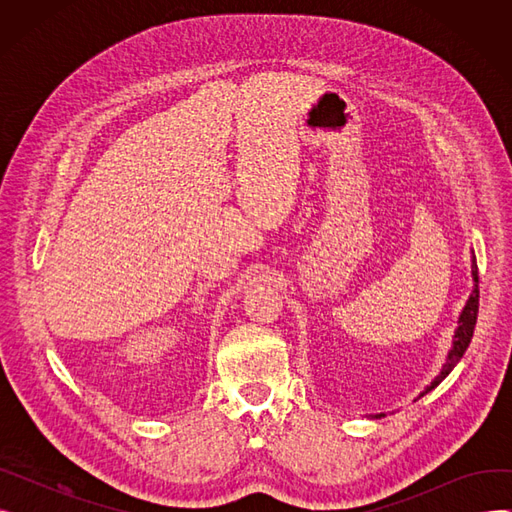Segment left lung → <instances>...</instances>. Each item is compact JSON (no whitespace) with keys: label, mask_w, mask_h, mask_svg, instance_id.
<instances>
[{"label":"left lung","mask_w":512,"mask_h":512,"mask_svg":"<svg viewBox=\"0 0 512 512\" xmlns=\"http://www.w3.org/2000/svg\"><path fill=\"white\" fill-rule=\"evenodd\" d=\"M471 274H473V282H475V284H473V292L469 294V301H467V305H465L463 311H461L459 328H456V332H454V340H452V348H450V353H448V359H446V363H444V367H442L438 378L421 392V396L427 394L429 390H434V388L446 378V375L456 367V363H459V361L463 359V355H465V351H467V346H469V342H471V338H473V330H475V324H477V311H479V288H477V265H475V255H473ZM375 417H384V413H382V415H375Z\"/></svg>","instance_id":"obj_1"}]
</instances>
